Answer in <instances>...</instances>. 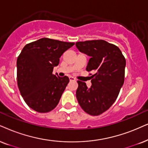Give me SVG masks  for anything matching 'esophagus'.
<instances>
[{
    "mask_svg": "<svg viewBox=\"0 0 148 148\" xmlns=\"http://www.w3.org/2000/svg\"><path fill=\"white\" fill-rule=\"evenodd\" d=\"M70 81H74V80H75V78H74V77H72V76H70Z\"/></svg>",
    "mask_w": 148,
    "mask_h": 148,
    "instance_id": "esophagus-1",
    "label": "esophagus"
}]
</instances>
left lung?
Returning <instances> with one entry per match:
<instances>
[{
  "instance_id": "8db88e82",
  "label": "left lung",
  "mask_w": 148,
  "mask_h": 148,
  "mask_svg": "<svg viewBox=\"0 0 148 148\" xmlns=\"http://www.w3.org/2000/svg\"><path fill=\"white\" fill-rule=\"evenodd\" d=\"M80 52L89 56L86 70L91 75L90 88L78 80L76 96L80 107L91 115H99L111 107L124 82L126 59L119 48L104 40L76 43Z\"/></svg>"
}]
</instances>
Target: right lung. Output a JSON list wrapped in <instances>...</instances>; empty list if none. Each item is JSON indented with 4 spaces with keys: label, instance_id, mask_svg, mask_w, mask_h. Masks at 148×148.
I'll return each mask as SVG.
<instances>
[{
    "label": "right lung",
    "instance_id": "obj_1",
    "mask_svg": "<svg viewBox=\"0 0 148 148\" xmlns=\"http://www.w3.org/2000/svg\"><path fill=\"white\" fill-rule=\"evenodd\" d=\"M74 45L42 38L23 48L17 59V80L20 92L30 108L48 113L57 106L70 79L52 74L63 53Z\"/></svg>",
    "mask_w": 148,
    "mask_h": 148
}]
</instances>
